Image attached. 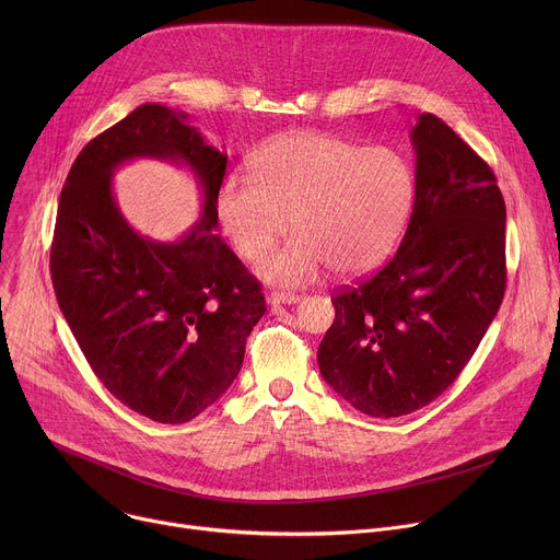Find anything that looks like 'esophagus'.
<instances>
[{"label":"esophagus","instance_id":"obj_1","mask_svg":"<svg viewBox=\"0 0 560 560\" xmlns=\"http://www.w3.org/2000/svg\"><path fill=\"white\" fill-rule=\"evenodd\" d=\"M299 301H301L299 294L285 292V290H275V292L270 294V303H288V305H292V303H299Z\"/></svg>","mask_w":560,"mask_h":560}]
</instances>
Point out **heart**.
I'll return each mask as SVG.
<instances>
[{
    "mask_svg": "<svg viewBox=\"0 0 560 560\" xmlns=\"http://www.w3.org/2000/svg\"><path fill=\"white\" fill-rule=\"evenodd\" d=\"M230 173L214 197L219 225L234 253L257 261L290 228L259 272L281 285H305L326 266L361 275L401 238L417 197L410 159L394 148H365L326 132H288Z\"/></svg>",
    "mask_w": 560,
    "mask_h": 560,
    "instance_id": "1",
    "label": "heart"
}]
</instances>
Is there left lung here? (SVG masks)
<instances>
[{"instance_id":"left-lung-1","label":"left lung","mask_w":560,"mask_h":560,"mask_svg":"<svg viewBox=\"0 0 560 560\" xmlns=\"http://www.w3.org/2000/svg\"><path fill=\"white\" fill-rule=\"evenodd\" d=\"M417 197L396 255L343 285L318 346L324 378L370 417H404L445 392L505 294V201L497 175L443 119L412 128Z\"/></svg>"}]
</instances>
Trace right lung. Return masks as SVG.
Instances as JSON below:
<instances>
[{
	"mask_svg": "<svg viewBox=\"0 0 560 560\" xmlns=\"http://www.w3.org/2000/svg\"><path fill=\"white\" fill-rule=\"evenodd\" d=\"M188 115L143 104L86 143L61 188L50 246L57 303L104 387L156 423H186L230 387L266 312L261 283L214 234L228 156ZM137 155L186 163L205 214L175 245L137 235L112 173Z\"/></svg>",
	"mask_w": 560,
	"mask_h": 560,
	"instance_id": "add662e5",
	"label": "right lung"
}]
</instances>
